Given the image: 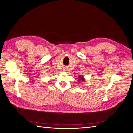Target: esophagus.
Listing matches in <instances>:
<instances>
[{"label": "esophagus", "mask_w": 133, "mask_h": 133, "mask_svg": "<svg viewBox=\"0 0 133 133\" xmlns=\"http://www.w3.org/2000/svg\"><path fill=\"white\" fill-rule=\"evenodd\" d=\"M64 71H66V70H65V69H64Z\"/></svg>", "instance_id": "esophagus-1"}]
</instances>
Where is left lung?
<instances>
[{
  "label": "left lung",
  "mask_w": 133,
  "mask_h": 133,
  "mask_svg": "<svg viewBox=\"0 0 133 133\" xmlns=\"http://www.w3.org/2000/svg\"><path fill=\"white\" fill-rule=\"evenodd\" d=\"M85 78H84V75H79L78 76V82H80V81L84 82V81H85Z\"/></svg>",
  "instance_id": "left-lung-1"
}]
</instances>
